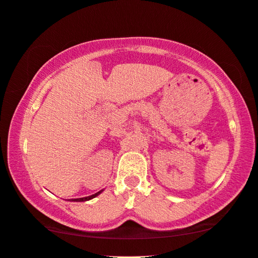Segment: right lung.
Segmentation results:
<instances>
[{"label":"right lung","instance_id":"obj_1","mask_svg":"<svg viewBox=\"0 0 258 258\" xmlns=\"http://www.w3.org/2000/svg\"><path fill=\"white\" fill-rule=\"evenodd\" d=\"M101 191H99V192H97V193H95V194H92V196H89V197H86V198H80V199H71V201H88V200H90V199H92V198H95V197H97L98 196V194L100 193Z\"/></svg>","mask_w":258,"mask_h":258}]
</instances>
